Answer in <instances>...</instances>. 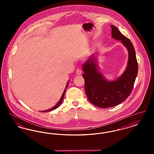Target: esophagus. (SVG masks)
Returning <instances> with one entry per match:
<instances>
[{"instance_id": "34e87169", "label": "esophagus", "mask_w": 154, "mask_h": 154, "mask_svg": "<svg viewBox=\"0 0 154 154\" xmlns=\"http://www.w3.org/2000/svg\"><path fill=\"white\" fill-rule=\"evenodd\" d=\"M82 70L80 69H78L76 70V73H77V74H78V75H81L82 74Z\"/></svg>"}]
</instances>
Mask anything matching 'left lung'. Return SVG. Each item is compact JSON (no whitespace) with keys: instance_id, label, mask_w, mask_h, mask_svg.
<instances>
[{"instance_id":"left-lung-1","label":"left lung","mask_w":154,"mask_h":154,"mask_svg":"<svg viewBox=\"0 0 154 154\" xmlns=\"http://www.w3.org/2000/svg\"><path fill=\"white\" fill-rule=\"evenodd\" d=\"M110 26L112 37L121 40L128 51V66L124 72L116 80H107L99 72L94 55H92L82 65L84 72L82 77L85 79V91L88 100L101 108L114 107L124 101L132 92L138 73L136 52L131 40L116 26Z\"/></svg>"}]
</instances>
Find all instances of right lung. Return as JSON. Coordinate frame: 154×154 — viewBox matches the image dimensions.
Listing matches in <instances>:
<instances>
[{
  "label": "right lung",
  "instance_id": "1",
  "mask_svg": "<svg viewBox=\"0 0 154 154\" xmlns=\"http://www.w3.org/2000/svg\"><path fill=\"white\" fill-rule=\"evenodd\" d=\"M69 81H68V82H67V84H66V88H65V89L64 90V91H63V94H62V95L61 96V97H60V100H59L58 102V103L54 106V107H53L51 109H49V110H45V111H43V112H47V111H52V110H55V109H56L57 108H58L59 106L60 105V104L62 103V101H63V97H64V95H65V92H66V89L67 88V87H68V84H69Z\"/></svg>",
  "mask_w": 154,
  "mask_h": 154
}]
</instances>
